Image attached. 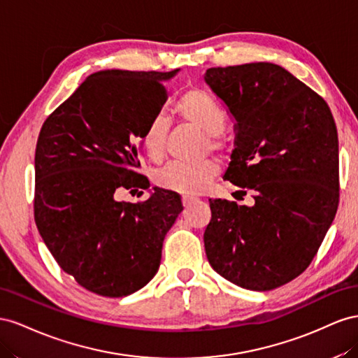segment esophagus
<instances>
[{"label": "esophagus", "instance_id": "esophagus-1", "mask_svg": "<svg viewBox=\"0 0 358 358\" xmlns=\"http://www.w3.org/2000/svg\"><path fill=\"white\" fill-rule=\"evenodd\" d=\"M182 206H185V207H189V206H192V203L193 202H195L196 201V198H190V196H182Z\"/></svg>", "mask_w": 358, "mask_h": 358}]
</instances>
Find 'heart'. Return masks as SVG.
I'll list each match as a JSON object with an SVG mask.
<instances>
[{
    "instance_id": "heart-1",
    "label": "heart",
    "mask_w": 358,
    "mask_h": 358,
    "mask_svg": "<svg viewBox=\"0 0 358 358\" xmlns=\"http://www.w3.org/2000/svg\"><path fill=\"white\" fill-rule=\"evenodd\" d=\"M178 115L189 124L198 127L208 136L211 148L222 147L219 135L227 127L228 115L210 93L202 88H190L180 96L176 103ZM169 124L162 115L152 117L144 129L141 138L142 148L148 160L160 162L165 156L166 135ZM219 165L213 160L199 163H181L172 162L160 168L155 173L156 186L193 196L206 190L210 182L217 177Z\"/></svg>"
}]
</instances>
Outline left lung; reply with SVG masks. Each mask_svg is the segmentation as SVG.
I'll return each mask as SVG.
<instances>
[{"label":"left lung","instance_id":"obj_1","mask_svg":"<svg viewBox=\"0 0 358 358\" xmlns=\"http://www.w3.org/2000/svg\"><path fill=\"white\" fill-rule=\"evenodd\" d=\"M203 79L236 120V148L223 178L255 193L252 207L210 199L208 262L241 288H279L309 267L338 211L331 110L273 63L211 67Z\"/></svg>","mask_w":358,"mask_h":358}]
</instances>
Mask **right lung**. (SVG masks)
Here are the masks:
<instances>
[{
	"mask_svg": "<svg viewBox=\"0 0 358 358\" xmlns=\"http://www.w3.org/2000/svg\"><path fill=\"white\" fill-rule=\"evenodd\" d=\"M172 71L101 70L43 122L36 147L34 220L61 270L103 297H126L155 278L182 203L155 187L138 203L117 190L148 189L138 142L166 101Z\"/></svg>",
	"mask_w": 358,
	"mask_h": 358,
	"instance_id": "1",
	"label": "right lung"
}]
</instances>
